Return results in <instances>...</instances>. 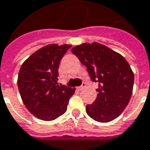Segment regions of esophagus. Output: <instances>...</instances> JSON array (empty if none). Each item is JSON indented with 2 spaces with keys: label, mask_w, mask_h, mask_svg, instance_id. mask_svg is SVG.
<instances>
[{
  "label": "esophagus",
  "mask_w": 150,
  "mask_h": 150,
  "mask_svg": "<svg viewBox=\"0 0 150 150\" xmlns=\"http://www.w3.org/2000/svg\"><path fill=\"white\" fill-rule=\"evenodd\" d=\"M84 87H85V83H84V82H83V83H82V84H81V86L78 87V88H77V89H78V90H82V89H83Z\"/></svg>",
  "instance_id": "obj_1"
}]
</instances>
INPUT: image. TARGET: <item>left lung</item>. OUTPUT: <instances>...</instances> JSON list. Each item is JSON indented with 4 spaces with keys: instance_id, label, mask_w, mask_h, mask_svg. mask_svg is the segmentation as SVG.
<instances>
[{
    "instance_id": "obj_1",
    "label": "left lung",
    "mask_w": 150,
    "mask_h": 150,
    "mask_svg": "<svg viewBox=\"0 0 150 150\" xmlns=\"http://www.w3.org/2000/svg\"><path fill=\"white\" fill-rule=\"evenodd\" d=\"M72 53L87 67L98 93L86 112L98 122H108L119 117L131 99L134 74L121 54L98 42L83 43L71 49Z\"/></svg>"
}]
</instances>
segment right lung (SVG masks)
Wrapping results in <instances>:
<instances>
[{"instance_id": "obj_1", "label": "right lung", "mask_w": 150, "mask_h": 150, "mask_svg": "<svg viewBox=\"0 0 150 150\" xmlns=\"http://www.w3.org/2000/svg\"><path fill=\"white\" fill-rule=\"evenodd\" d=\"M71 45L49 44L32 54L23 63L18 88L25 107L37 118L52 121L67 112L75 88L57 85L60 62Z\"/></svg>"}]
</instances>
